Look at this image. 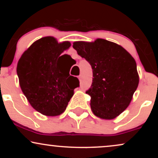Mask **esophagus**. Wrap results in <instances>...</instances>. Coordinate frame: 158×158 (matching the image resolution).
Instances as JSON below:
<instances>
[{"instance_id":"obj_1","label":"esophagus","mask_w":158,"mask_h":158,"mask_svg":"<svg viewBox=\"0 0 158 158\" xmlns=\"http://www.w3.org/2000/svg\"><path fill=\"white\" fill-rule=\"evenodd\" d=\"M78 79H79L80 81H81V80H82V75H79V76H78Z\"/></svg>"}]
</instances>
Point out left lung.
Returning a JSON list of instances; mask_svg holds the SVG:
<instances>
[{
	"label": "left lung",
	"mask_w": 158,
	"mask_h": 158,
	"mask_svg": "<svg viewBox=\"0 0 158 158\" xmlns=\"http://www.w3.org/2000/svg\"><path fill=\"white\" fill-rule=\"evenodd\" d=\"M73 48L93 70L90 96L93 113L102 119H114L130 104L139 85L137 64L121 45L103 39L74 42Z\"/></svg>",
	"instance_id": "obj_1"
}]
</instances>
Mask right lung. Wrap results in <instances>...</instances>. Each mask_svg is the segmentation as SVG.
Segmentation results:
<instances>
[{"instance_id":"1","label":"right lung","mask_w":158,"mask_h":158,"mask_svg":"<svg viewBox=\"0 0 158 158\" xmlns=\"http://www.w3.org/2000/svg\"><path fill=\"white\" fill-rule=\"evenodd\" d=\"M70 46L68 41L59 43L53 36H45L34 42L18 62L21 89L31 106L44 116L63 113L79 86L78 79L66 74L60 63L61 54Z\"/></svg>"}]
</instances>
